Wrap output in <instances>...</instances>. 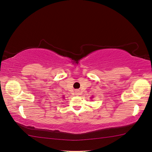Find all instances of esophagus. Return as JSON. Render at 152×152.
I'll list each match as a JSON object with an SVG mask.
<instances>
[{"label":"esophagus","mask_w":152,"mask_h":152,"mask_svg":"<svg viewBox=\"0 0 152 152\" xmlns=\"http://www.w3.org/2000/svg\"><path fill=\"white\" fill-rule=\"evenodd\" d=\"M75 95H76V96H79L80 95V90H75Z\"/></svg>","instance_id":"34e87169"}]
</instances>
